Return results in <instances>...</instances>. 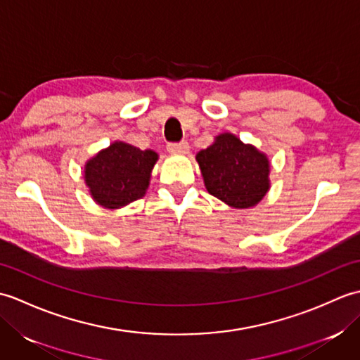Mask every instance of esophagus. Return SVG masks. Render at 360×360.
<instances>
[{
	"instance_id": "esophagus-1",
	"label": "esophagus",
	"mask_w": 360,
	"mask_h": 360,
	"mask_svg": "<svg viewBox=\"0 0 360 360\" xmlns=\"http://www.w3.org/2000/svg\"><path fill=\"white\" fill-rule=\"evenodd\" d=\"M167 150L170 153H187L188 151V143L186 141L182 142H170L167 145Z\"/></svg>"
}]
</instances>
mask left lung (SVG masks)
<instances>
[{
	"instance_id": "8db88e82",
	"label": "left lung",
	"mask_w": 360,
	"mask_h": 360,
	"mask_svg": "<svg viewBox=\"0 0 360 360\" xmlns=\"http://www.w3.org/2000/svg\"><path fill=\"white\" fill-rule=\"evenodd\" d=\"M205 188L235 209H248L263 200L269 188V160L252 145L224 133L196 155Z\"/></svg>"
}]
</instances>
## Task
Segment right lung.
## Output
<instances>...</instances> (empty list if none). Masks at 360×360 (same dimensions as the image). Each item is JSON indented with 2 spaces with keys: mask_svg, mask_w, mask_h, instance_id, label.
Segmentation results:
<instances>
[{
  "mask_svg": "<svg viewBox=\"0 0 360 360\" xmlns=\"http://www.w3.org/2000/svg\"><path fill=\"white\" fill-rule=\"evenodd\" d=\"M156 160L155 151L114 142L86 164V186L94 200L103 207H122L145 195Z\"/></svg>",
  "mask_w": 360,
  "mask_h": 360,
  "instance_id": "add662e5",
  "label": "right lung"
}]
</instances>
